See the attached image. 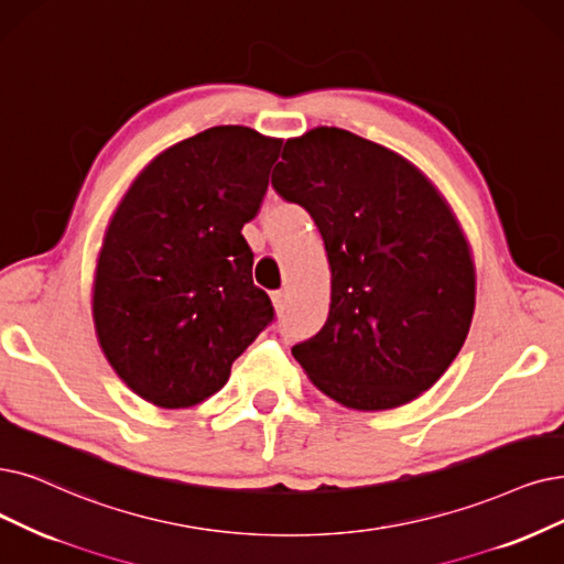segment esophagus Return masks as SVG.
<instances>
[{"mask_svg": "<svg viewBox=\"0 0 564 564\" xmlns=\"http://www.w3.org/2000/svg\"><path fill=\"white\" fill-rule=\"evenodd\" d=\"M273 305H275L278 312L286 310V294H284V291H275V294H273Z\"/></svg>", "mask_w": 564, "mask_h": 564, "instance_id": "obj_1", "label": "esophagus"}]
</instances>
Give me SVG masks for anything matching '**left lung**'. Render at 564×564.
<instances>
[{"mask_svg":"<svg viewBox=\"0 0 564 564\" xmlns=\"http://www.w3.org/2000/svg\"><path fill=\"white\" fill-rule=\"evenodd\" d=\"M275 169V192L310 213L330 265L328 319L291 354L345 408L412 402L454 364L475 314L454 210L412 162L337 127L289 139Z\"/></svg>","mask_w":564,"mask_h":564,"instance_id":"obj_1","label":"left lung"}]
</instances>
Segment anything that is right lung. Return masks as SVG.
I'll list each match as a JSON object with an SVG mask.
<instances>
[{"label": "right lung", "instance_id": "obj_1", "mask_svg": "<svg viewBox=\"0 0 564 564\" xmlns=\"http://www.w3.org/2000/svg\"><path fill=\"white\" fill-rule=\"evenodd\" d=\"M282 141L224 124L156 154L112 213L97 259L93 317L124 384L164 410L217 393L273 322L242 238Z\"/></svg>", "mask_w": 564, "mask_h": 564}]
</instances>
